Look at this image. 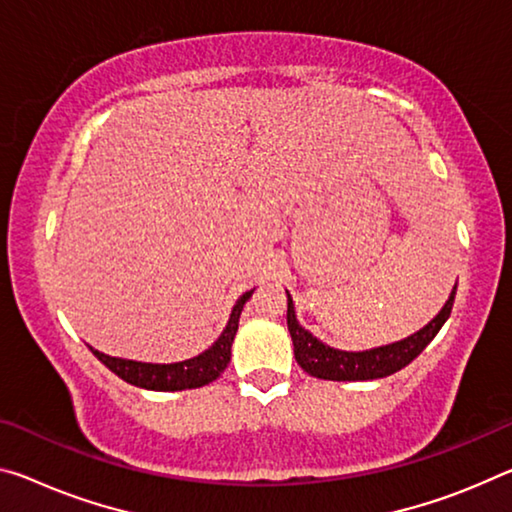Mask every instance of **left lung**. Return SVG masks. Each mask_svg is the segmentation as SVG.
I'll return each instance as SVG.
<instances>
[{"label": "left lung", "mask_w": 512, "mask_h": 512, "mask_svg": "<svg viewBox=\"0 0 512 512\" xmlns=\"http://www.w3.org/2000/svg\"><path fill=\"white\" fill-rule=\"evenodd\" d=\"M453 298H456V287H453L449 300H446V305L442 307V312L437 314L426 328H421L408 339H401V342L389 346L371 348V351L348 353L321 344L319 339L312 337L310 332L300 326L294 314V303H291V296L287 291V326L291 342H294L296 362L310 373V376L323 380H376L392 376V373L399 369L408 367V364L433 342V337L440 332L444 321L449 319V314L453 310Z\"/></svg>", "instance_id": "8db88e82"}]
</instances>
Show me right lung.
Returning a JSON list of instances; mask_svg holds the SVG:
<instances>
[{
  "mask_svg": "<svg viewBox=\"0 0 512 512\" xmlns=\"http://www.w3.org/2000/svg\"><path fill=\"white\" fill-rule=\"evenodd\" d=\"M250 294H253V291H246V294L237 300L223 335L218 337L205 353H200L198 358L175 364H148L111 358V355H104L100 351H95V348H91V351L104 367L111 369L118 378H123L129 385L154 389V392H180V389H196L202 385H209L212 380L221 376L227 362H230V348L239 328V316Z\"/></svg>",
  "mask_w": 512,
  "mask_h": 512,
  "instance_id": "add662e5",
  "label": "right lung"
}]
</instances>
